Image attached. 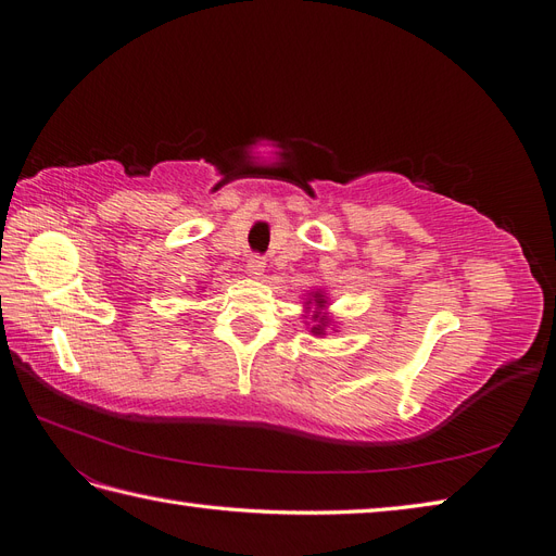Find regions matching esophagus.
<instances>
[{
  "mask_svg": "<svg viewBox=\"0 0 556 556\" xmlns=\"http://www.w3.org/2000/svg\"><path fill=\"white\" fill-rule=\"evenodd\" d=\"M245 271H248V276H250V278H262V276H264V271H266V262H264V257L252 255V257L248 260V264H245Z\"/></svg>",
  "mask_w": 556,
  "mask_h": 556,
  "instance_id": "34e87169",
  "label": "esophagus"
}]
</instances>
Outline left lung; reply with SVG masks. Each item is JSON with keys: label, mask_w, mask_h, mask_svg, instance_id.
<instances>
[{"label": "left lung", "mask_w": 556, "mask_h": 556, "mask_svg": "<svg viewBox=\"0 0 556 556\" xmlns=\"http://www.w3.org/2000/svg\"><path fill=\"white\" fill-rule=\"evenodd\" d=\"M304 317L311 315L313 325H311V333L317 336V339H325L327 336V329L329 327H336L331 325V315H329V296L325 290H315V292H308L306 301H304Z\"/></svg>", "instance_id": "8db88e82"}]
</instances>
